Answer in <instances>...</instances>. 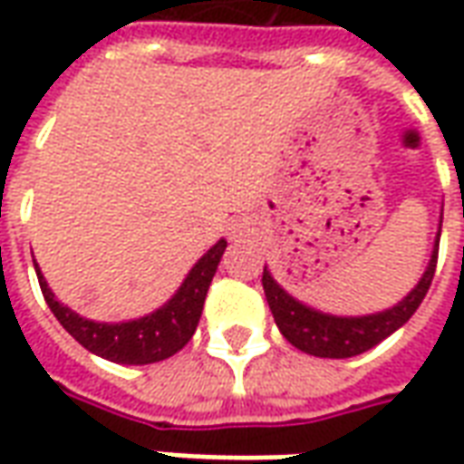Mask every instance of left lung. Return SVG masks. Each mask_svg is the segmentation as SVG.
<instances>
[{
  "instance_id": "left-lung-1",
  "label": "left lung",
  "mask_w": 464,
  "mask_h": 464,
  "mask_svg": "<svg viewBox=\"0 0 464 464\" xmlns=\"http://www.w3.org/2000/svg\"><path fill=\"white\" fill-rule=\"evenodd\" d=\"M437 247H440V239L435 242L432 259H430L422 279L417 282L415 290L392 310L367 314V317H332V314H322L312 307H304L302 302L290 297L279 287L267 267L262 272V287H265V297H267L269 310L275 314L279 332L285 334L287 343L295 344L302 353L314 354V357L344 360V357H354V354L372 350L374 344L382 343L384 337L400 330L415 314L432 285V277H435Z\"/></svg>"
}]
</instances>
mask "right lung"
I'll return each instance as SVG.
<instances>
[{
    "mask_svg": "<svg viewBox=\"0 0 464 464\" xmlns=\"http://www.w3.org/2000/svg\"><path fill=\"white\" fill-rule=\"evenodd\" d=\"M225 247L227 242L219 239L215 247L209 249L205 257L192 267V272L187 275L185 285L179 287V292L174 295L172 300L164 304L162 310L152 312V314H147L142 320L120 322V324L84 320L77 312L64 307L52 295L37 265H34V269H37L39 287H42V295L47 300L49 310L54 312L59 324L84 350L100 354V357L110 360V362L150 364L162 362L167 357H172V354L179 353L192 340L197 324H199V317H202L209 282L215 277L217 265H219V259L225 255Z\"/></svg>",
    "mask_w": 464,
    "mask_h": 464,
    "instance_id": "obj_1",
    "label": "right lung"
}]
</instances>
